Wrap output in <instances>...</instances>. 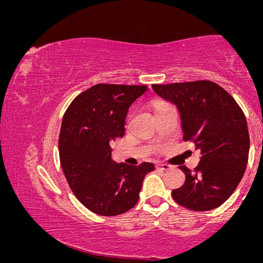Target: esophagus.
<instances>
[{"label": "esophagus", "instance_id": "esophagus-1", "mask_svg": "<svg viewBox=\"0 0 263 263\" xmlns=\"http://www.w3.org/2000/svg\"><path fill=\"white\" fill-rule=\"evenodd\" d=\"M172 167H170L169 164H167V163H157L156 164V169H161V170H168V169H170Z\"/></svg>", "mask_w": 263, "mask_h": 263}]
</instances>
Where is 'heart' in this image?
<instances>
[{"label": "heart", "instance_id": "1", "mask_svg": "<svg viewBox=\"0 0 263 263\" xmlns=\"http://www.w3.org/2000/svg\"><path fill=\"white\" fill-rule=\"evenodd\" d=\"M167 106H169V105H167V103H158V105L156 106V112H158V110H161V109H163L164 107H167Z\"/></svg>", "mask_w": 263, "mask_h": 263}]
</instances>
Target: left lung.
<instances>
[{
  "label": "left lung",
  "instance_id": "8db88e82",
  "mask_svg": "<svg viewBox=\"0 0 263 263\" xmlns=\"http://www.w3.org/2000/svg\"><path fill=\"white\" fill-rule=\"evenodd\" d=\"M153 89L180 110L183 140L200 151L193 172L180 165L184 183L172 192L177 204L210 211L224 204L246 172L249 132L243 110L224 88L212 81L153 84Z\"/></svg>",
  "mask_w": 263,
  "mask_h": 263
}]
</instances>
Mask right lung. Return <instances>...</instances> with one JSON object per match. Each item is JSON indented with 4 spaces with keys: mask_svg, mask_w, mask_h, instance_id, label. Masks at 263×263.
<instances>
[{
    "mask_svg": "<svg viewBox=\"0 0 263 263\" xmlns=\"http://www.w3.org/2000/svg\"><path fill=\"white\" fill-rule=\"evenodd\" d=\"M146 86L99 83L77 95L63 116L58 139L59 160L72 193L100 216L127 212L137 204L144 177L155 169L117 163L110 143L125 135L128 107Z\"/></svg>",
    "mask_w": 263,
    "mask_h": 263,
    "instance_id": "obj_1",
    "label": "right lung"
}]
</instances>
